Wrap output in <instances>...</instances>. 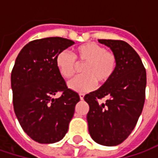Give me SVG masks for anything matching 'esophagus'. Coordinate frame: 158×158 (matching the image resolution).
I'll list each match as a JSON object with an SVG mask.
<instances>
[{
	"label": "esophagus",
	"mask_w": 158,
	"mask_h": 158,
	"mask_svg": "<svg viewBox=\"0 0 158 158\" xmlns=\"http://www.w3.org/2000/svg\"><path fill=\"white\" fill-rule=\"evenodd\" d=\"M84 96H85L84 93H79V99H80V100H83V99H84Z\"/></svg>",
	"instance_id": "obj_1"
}]
</instances>
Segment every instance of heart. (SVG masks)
<instances>
[{"label": "heart", "instance_id": "heart-1", "mask_svg": "<svg viewBox=\"0 0 158 158\" xmlns=\"http://www.w3.org/2000/svg\"><path fill=\"white\" fill-rule=\"evenodd\" d=\"M76 63L83 64V75L70 80L68 86L74 91L86 92L92 89L96 82L103 85L110 80L117 67V58L112 52L106 51L104 47L95 43H87L76 48L73 50V57L63 51L56 58V69L65 79H71L75 75L78 69Z\"/></svg>", "mask_w": 158, "mask_h": 158}]
</instances>
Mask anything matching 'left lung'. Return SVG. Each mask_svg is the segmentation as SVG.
Segmentation results:
<instances>
[{"label":"left lung","mask_w":158,"mask_h":158,"mask_svg":"<svg viewBox=\"0 0 158 158\" xmlns=\"http://www.w3.org/2000/svg\"><path fill=\"white\" fill-rule=\"evenodd\" d=\"M110 48L117 58V67L110 79L97 90L86 94L84 100L89 133L96 143L114 146L132 133L141 115L145 99L146 72L142 60L129 44L121 40L99 39ZM106 98L105 103L98 99Z\"/></svg>","instance_id":"1"}]
</instances>
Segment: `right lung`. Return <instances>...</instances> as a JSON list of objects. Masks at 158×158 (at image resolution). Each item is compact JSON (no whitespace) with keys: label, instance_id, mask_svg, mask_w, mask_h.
<instances>
[{"label":"right lung","instance_id":"add662e5","mask_svg":"<svg viewBox=\"0 0 158 158\" xmlns=\"http://www.w3.org/2000/svg\"><path fill=\"white\" fill-rule=\"evenodd\" d=\"M74 42L62 37L34 40L20 51L11 74L16 117L25 134L40 143L60 141L79 102L59 74L56 58ZM61 91L62 95L52 96Z\"/></svg>","mask_w":158,"mask_h":158}]
</instances>
